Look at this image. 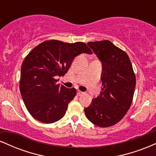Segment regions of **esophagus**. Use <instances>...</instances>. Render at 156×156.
<instances>
[{
  "label": "esophagus",
  "mask_w": 156,
  "mask_h": 156,
  "mask_svg": "<svg viewBox=\"0 0 156 156\" xmlns=\"http://www.w3.org/2000/svg\"><path fill=\"white\" fill-rule=\"evenodd\" d=\"M83 94V92H80V91H78V92H77V94H78V96H80V95H82V94Z\"/></svg>",
  "instance_id": "esophagus-1"
}]
</instances>
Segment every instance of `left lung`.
<instances>
[{"label": "left lung", "instance_id": "obj_1", "mask_svg": "<svg viewBox=\"0 0 156 156\" xmlns=\"http://www.w3.org/2000/svg\"><path fill=\"white\" fill-rule=\"evenodd\" d=\"M89 47L102 63V91L84 108L97 126H112L124 117L133 101L136 76L128 54L108 40L89 42Z\"/></svg>", "mask_w": 156, "mask_h": 156}]
</instances>
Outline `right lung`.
<instances>
[{"instance_id":"right-lung-1","label":"right lung","mask_w":156,"mask_h":156,"mask_svg":"<svg viewBox=\"0 0 156 156\" xmlns=\"http://www.w3.org/2000/svg\"><path fill=\"white\" fill-rule=\"evenodd\" d=\"M83 53H92L83 42L49 40L35 47L25 58L20 90L26 108L37 120L53 123L64 117L76 89L57 84L55 78L64 76L74 58Z\"/></svg>"}]
</instances>
